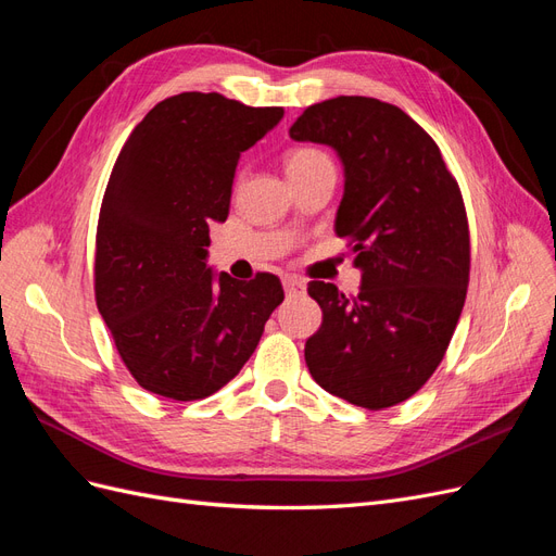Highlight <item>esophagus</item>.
Segmentation results:
<instances>
[{"label":"esophagus","instance_id":"esophagus-1","mask_svg":"<svg viewBox=\"0 0 556 556\" xmlns=\"http://www.w3.org/2000/svg\"><path fill=\"white\" fill-rule=\"evenodd\" d=\"M282 288H285V292H288V296H294V294H301L304 292V280H301L299 276H285L282 278Z\"/></svg>","mask_w":556,"mask_h":556}]
</instances>
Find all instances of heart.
<instances>
[{
  "label": "heart",
  "mask_w": 556,
  "mask_h": 556,
  "mask_svg": "<svg viewBox=\"0 0 556 556\" xmlns=\"http://www.w3.org/2000/svg\"><path fill=\"white\" fill-rule=\"evenodd\" d=\"M323 164H331V157L325 153V150L313 148V146L294 148V150H290L288 157H285V166H288L290 178L299 176V174H306V172L315 169V166H323Z\"/></svg>",
  "instance_id": "heart-1"
}]
</instances>
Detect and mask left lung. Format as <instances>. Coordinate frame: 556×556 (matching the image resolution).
I'll return each mask as SVG.
<instances>
[{
	"instance_id": "8db88e82",
	"label": "left lung",
	"mask_w": 556,
	"mask_h": 556,
	"mask_svg": "<svg viewBox=\"0 0 556 556\" xmlns=\"http://www.w3.org/2000/svg\"><path fill=\"white\" fill-rule=\"evenodd\" d=\"M290 137L339 153L345 194L336 233L362 268L357 294L308 282L323 308L304 350L308 371L355 406H396L433 376L466 301L470 233L459 182L429 134L374 97L313 104Z\"/></svg>"
}]
</instances>
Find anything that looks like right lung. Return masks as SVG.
<instances>
[{"instance_id": "1", "label": "right lung", "mask_w": 556, "mask_h": 556, "mask_svg": "<svg viewBox=\"0 0 556 556\" xmlns=\"http://www.w3.org/2000/svg\"><path fill=\"white\" fill-rule=\"evenodd\" d=\"M282 113L180 92L148 111L113 164L97 223L94 299L117 355L148 392L215 394L282 304L278 276L215 282L206 266L208 225L227 220L237 162Z\"/></svg>"}]
</instances>
